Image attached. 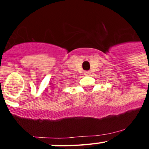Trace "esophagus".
Returning <instances> with one entry per match:
<instances>
[{
    "label": "esophagus",
    "mask_w": 149,
    "mask_h": 149,
    "mask_svg": "<svg viewBox=\"0 0 149 149\" xmlns=\"http://www.w3.org/2000/svg\"><path fill=\"white\" fill-rule=\"evenodd\" d=\"M91 74V72H89V71H85V72H84V74H85V75H89V74Z\"/></svg>",
    "instance_id": "esophagus-1"
}]
</instances>
